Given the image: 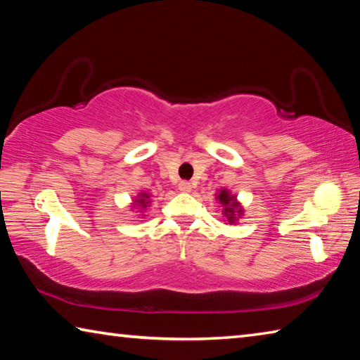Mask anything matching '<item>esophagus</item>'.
I'll return each mask as SVG.
<instances>
[{
	"label": "esophagus",
	"instance_id": "34e87169",
	"mask_svg": "<svg viewBox=\"0 0 360 360\" xmlns=\"http://www.w3.org/2000/svg\"><path fill=\"white\" fill-rule=\"evenodd\" d=\"M178 187H179V191L184 192V193H188L192 191V184H191V182H187V181H181Z\"/></svg>",
	"mask_w": 360,
	"mask_h": 360
}]
</instances>
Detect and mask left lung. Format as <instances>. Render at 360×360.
I'll return each mask as SVG.
<instances>
[{"label":"left lung","mask_w":360,"mask_h":360,"mask_svg":"<svg viewBox=\"0 0 360 360\" xmlns=\"http://www.w3.org/2000/svg\"><path fill=\"white\" fill-rule=\"evenodd\" d=\"M216 200L219 206L222 208V216H224V222L233 225L240 221V219L245 216V208L243 205L238 202L236 195L231 193L229 188H219L216 193Z\"/></svg>","instance_id":"1"}]
</instances>
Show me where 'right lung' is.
<instances>
[{
	"label": "right lung",
	"instance_id": "obj_1",
	"mask_svg": "<svg viewBox=\"0 0 360 360\" xmlns=\"http://www.w3.org/2000/svg\"><path fill=\"white\" fill-rule=\"evenodd\" d=\"M149 206H150V193L144 192V191L139 192L136 197H135V200H133V202L130 203V208L131 210H138L139 212H143L144 210H148Z\"/></svg>",
	"mask_w": 360,
	"mask_h": 360
}]
</instances>
